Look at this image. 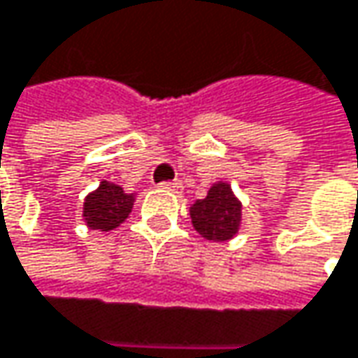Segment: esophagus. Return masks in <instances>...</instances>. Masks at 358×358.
Returning a JSON list of instances; mask_svg holds the SVG:
<instances>
[{"instance_id":"1","label":"esophagus","mask_w":358,"mask_h":358,"mask_svg":"<svg viewBox=\"0 0 358 358\" xmlns=\"http://www.w3.org/2000/svg\"><path fill=\"white\" fill-rule=\"evenodd\" d=\"M159 188H164V190H172V192H180V190H182V182H180V180H174V182H162V184H159Z\"/></svg>"}]
</instances>
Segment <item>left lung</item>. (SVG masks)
I'll use <instances>...</instances> for the list:
<instances>
[{"instance_id": "1", "label": "left lung", "mask_w": 358, "mask_h": 358, "mask_svg": "<svg viewBox=\"0 0 358 358\" xmlns=\"http://www.w3.org/2000/svg\"><path fill=\"white\" fill-rule=\"evenodd\" d=\"M190 219L194 229L213 242L231 240L242 221V203L234 196L231 186L219 182L211 186L209 194L190 207Z\"/></svg>"}]
</instances>
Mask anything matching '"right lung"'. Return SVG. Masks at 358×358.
Segmentation results:
<instances>
[{"instance_id":"right-lung-1","label":"right lung","mask_w":358,"mask_h":358,"mask_svg":"<svg viewBox=\"0 0 358 358\" xmlns=\"http://www.w3.org/2000/svg\"><path fill=\"white\" fill-rule=\"evenodd\" d=\"M133 194H127L113 182H102L98 190L90 192L83 203V217L87 227L110 231L118 227L133 209Z\"/></svg>"}]
</instances>
